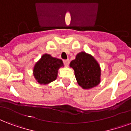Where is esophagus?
<instances>
[{
  "instance_id": "obj_1",
  "label": "esophagus",
  "mask_w": 131,
  "mask_h": 131,
  "mask_svg": "<svg viewBox=\"0 0 131 131\" xmlns=\"http://www.w3.org/2000/svg\"><path fill=\"white\" fill-rule=\"evenodd\" d=\"M63 62L65 66H68L69 64V60H64Z\"/></svg>"
}]
</instances>
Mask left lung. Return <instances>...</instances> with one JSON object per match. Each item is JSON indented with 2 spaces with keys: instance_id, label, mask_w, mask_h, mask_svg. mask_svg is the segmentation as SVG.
Masks as SVG:
<instances>
[{
  "instance_id": "obj_1",
  "label": "left lung",
  "mask_w": 131,
  "mask_h": 131,
  "mask_svg": "<svg viewBox=\"0 0 131 131\" xmlns=\"http://www.w3.org/2000/svg\"><path fill=\"white\" fill-rule=\"evenodd\" d=\"M78 84L84 89H89L100 83L101 69L96 60L86 53L80 52L70 62Z\"/></svg>"
}]
</instances>
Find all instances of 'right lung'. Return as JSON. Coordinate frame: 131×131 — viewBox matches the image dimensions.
Returning a JSON list of instances; mask_svg holds the SVG:
<instances>
[{
  "label": "right lung",
  "instance_id": "right-lung-1",
  "mask_svg": "<svg viewBox=\"0 0 131 131\" xmlns=\"http://www.w3.org/2000/svg\"><path fill=\"white\" fill-rule=\"evenodd\" d=\"M62 67H64L62 60L45 53L35 64L34 76L39 84H47L56 80L58 71Z\"/></svg>",
  "mask_w": 131,
  "mask_h": 131
}]
</instances>
